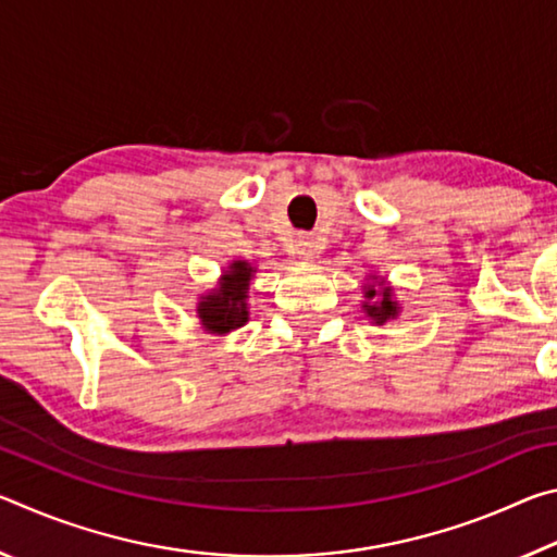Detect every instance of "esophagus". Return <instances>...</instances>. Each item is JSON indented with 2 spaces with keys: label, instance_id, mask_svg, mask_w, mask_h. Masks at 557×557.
<instances>
[{
  "label": "esophagus",
  "instance_id": "esophagus-1",
  "mask_svg": "<svg viewBox=\"0 0 557 557\" xmlns=\"http://www.w3.org/2000/svg\"><path fill=\"white\" fill-rule=\"evenodd\" d=\"M292 252H295V256L301 258V260L314 258V243H312V238H307V235H301L299 240H295V248H292Z\"/></svg>",
  "mask_w": 557,
  "mask_h": 557
}]
</instances>
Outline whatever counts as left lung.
Segmentation results:
<instances>
[{
	"instance_id": "left-lung-1",
	"label": "left lung",
	"mask_w": 557,
	"mask_h": 557,
	"mask_svg": "<svg viewBox=\"0 0 557 557\" xmlns=\"http://www.w3.org/2000/svg\"><path fill=\"white\" fill-rule=\"evenodd\" d=\"M366 297H369V301H366V312H369V317L375 319V324H383L388 322V319H393L395 314H398V305L391 299V287H383V289H369L366 292Z\"/></svg>"
}]
</instances>
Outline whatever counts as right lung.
<instances>
[{
    "mask_svg": "<svg viewBox=\"0 0 557 557\" xmlns=\"http://www.w3.org/2000/svg\"><path fill=\"white\" fill-rule=\"evenodd\" d=\"M250 277L252 268L248 262L235 260L228 275H223V282L215 289V295L203 297L199 317L209 332L225 334L248 322V305H245V299H248Z\"/></svg>",
    "mask_w": 557,
    "mask_h": 557,
    "instance_id": "right-lung-1",
    "label": "right lung"
}]
</instances>
